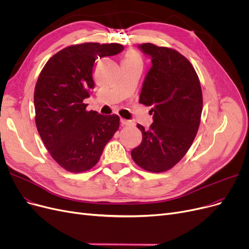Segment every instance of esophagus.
I'll list each match as a JSON object with an SVG mask.
<instances>
[{
  "instance_id": "obj_1",
  "label": "esophagus",
  "mask_w": 249,
  "mask_h": 249,
  "mask_svg": "<svg viewBox=\"0 0 249 249\" xmlns=\"http://www.w3.org/2000/svg\"><path fill=\"white\" fill-rule=\"evenodd\" d=\"M120 122H121L122 125H125V126H132L133 125V122L130 121V120H126L123 118L120 119Z\"/></svg>"
}]
</instances>
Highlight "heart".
<instances>
[{"label": "heart", "mask_w": 249, "mask_h": 249, "mask_svg": "<svg viewBox=\"0 0 249 249\" xmlns=\"http://www.w3.org/2000/svg\"><path fill=\"white\" fill-rule=\"evenodd\" d=\"M124 60L133 61V62H139V63H141V61H142L141 56L139 55V53H136L135 51H129V52H127V54L125 55Z\"/></svg>", "instance_id": "obj_1"}]
</instances>
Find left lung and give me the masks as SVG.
<instances>
[{"label":"left lung","instance_id":"obj_1","mask_svg":"<svg viewBox=\"0 0 249 249\" xmlns=\"http://www.w3.org/2000/svg\"><path fill=\"white\" fill-rule=\"evenodd\" d=\"M152 67L142 83L140 103L151 107L149 129L137 124L142 143L131 151L134 162L151 172L173 167L190 149L202 113V91L191 62L177 50L151 43L139 45Z\"/></svg>","mask_w":249,"mask_h":249}]
</instances>
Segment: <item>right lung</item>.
Segmentation results:
<instances>
[{
  "label": "right lung",
  "instance_id": "obj_1",
  "mask_svg": "<svg viewBox=\"0 0 249 249\" xmlns=\"http://www.w3.org/2000/svg\"><path fill=\"white\" fill-rule=\"evenodd\" d=\"M124 50L120 44L84 43L57 52L36 81V125L52 158L71 172L89 170L119 128L117 115L87 112L84 99L94 88L98 59Z\"/></svg>",
  "mask_w": 249,
  "mask_h": 249
}]
</instances>
